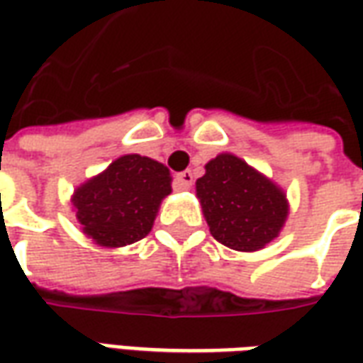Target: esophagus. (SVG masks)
I'll use <instances>...</instances> for the list:
<instances>
[{
  "label": "esophagus",
  "mask_w": 363,
  "mask_h": 363,
  "mask_svg": "<svg viewBox=\"0 0 363 363\" xmlns=\"http://www.w3.org/2000/svg\"><path fill=\"white\" fill-rule=\"evenodd\" d=\"M192 182H194V174L190 173V171H182V173L177 174V179H174V184H177V189L179 190H189L192 186Z\"/></svg>",
  "instance_id": "obj_1"
}]
</instances>
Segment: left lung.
<instances>
[{
    "label": "left lung",
    "mask_w": 363,
    "mask_h": 363,
    "mask_svg": "<svg viewBox=\"0 0 363 363\" xmlns=\"http://www.w3.org/2000/svg\"><path fill=\"white\" fill-rule=\"evenodd\" d=\"M204 169L196 196L213 239L233 251L255 252L280 235L289 202L272 179L228 151Z\"/></svg>",
    "instance_id": "1"
}]
</instances>
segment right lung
Segmentation results:
<instances>
[{
    "instance_id": "right-lung-1",
    "label": "right lung",
    "mask_w": 363,
    "mask_h": 363,
    "mask_svg": "<svg viewBox=\"0 0 363 363\" xmlns=\"http://www.w3.org/2000/svg\"><path fill=\"white\" fill-rule=\"evenodd\" d=\"M173 177L163 163L128 153L91 177L72 196L83 235L104 249L140 241L153 228Z\"/></svg>"
}]
</instances>
